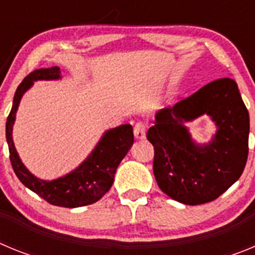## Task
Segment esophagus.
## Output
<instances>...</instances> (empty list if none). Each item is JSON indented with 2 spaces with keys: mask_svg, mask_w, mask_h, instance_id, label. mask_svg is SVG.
I'll list each match as a JSON object with an SVG mask.
<instances>
[{
  "mask_svg": "<svg viewBox=\"0 0 255 255\" xmlns=\"http://www.w3.org/2000/svg\"><path fill=\"white\" fill-rule=\"evenodd\" d=\"M134 135L138 140L145 138V126L143 123H136L134 126Z\"/></svg>",
  "mask_w": 255,
  "mask_h": 255,
  "instance_id": "34e87169",
  "label": "esophagus"
}]
</instances>
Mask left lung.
I'll return each instance as SVG.
<instances>
[{
  "label": "left lung",
  "mask_w": 255,
  "mask_h": 255,
  "mask_svg": "<svg viewBox=\"0 0 255 255\" xmlns=\"http://www.w3.org/2000/svg\"><path fill=\"white\" fill-rule=\"evenodd\" d=\"M207 114L216 132L197 143L187 127ZM249 112L235 80L218 79L173 107L159 110L148 140L154 147L153 173L164 194L182 204L198 206L217 199L242 176L248 159Z\"/></svg>",
  "instance_id": "1"
}]
</instances>
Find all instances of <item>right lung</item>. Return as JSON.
<instances>
[{"label": "right lung", "instance_id": "obj_1", "mask_svg": "<svg viewBox=\"0 0 255 255\" xmlns=\"http://www.w3.org/2000/svg\"><path fill=\"white\" fill-rule=\"evenodd\" d=\"M60 67L38 69L29 74L17 87L12 108L6 121V140L10 150V161L17 179L35 194L57 207L76 208L96 203L110 190L120 162L134 144L132 126H117L103 132L96 147L75 170L53 180L34 176L20 159L12 139V128L22 96L38 80H60Z\"/></svg>", "mask_w": 255, "mask_h": 255}]
</instances>
